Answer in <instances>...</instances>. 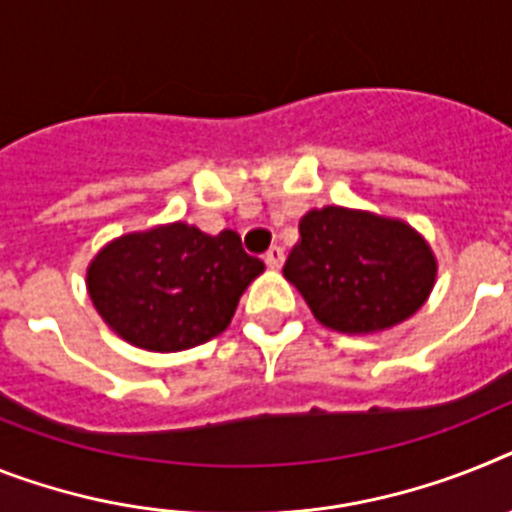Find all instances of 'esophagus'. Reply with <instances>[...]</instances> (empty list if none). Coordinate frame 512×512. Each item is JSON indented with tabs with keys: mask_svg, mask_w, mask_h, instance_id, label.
<instances>
[{
	"mask_svg": "<svg viewBox=\"0 0 512 512\" xmlns=\"http://www.w3.org/2000/svg\"><path fill=\"white\" fill-rule=\"evenodd\" d=\"M265 265L273 270H278L283 265V249L281 247H270L268 252H265Z\"/></svg>",
	"mask_w": 512,
	"mask_h": 512,
	"instance_id": "34e87169",
	"label": "esophagus"
}]
</instances>
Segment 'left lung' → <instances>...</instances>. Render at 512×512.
<instances>
[{"mask_svg": "<svg viewBox=\"0 0 512 512\" xmlns=\"http://www.w3.org/2000/svg\"><path fill=\"white\" fill-rule=\"evenodd\" d=\"M283 278L294 283L320 325L369 336L422 309L435 289L437 257L401 218L325 205L299 221V242Z\"/></svg>", "mask_w": 512, "mask_h": 512, "instance_id": "1", "label": "left lung"}]
</instances>
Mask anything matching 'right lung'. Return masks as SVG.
<instances>
[{"mask_svg":"<svg viewBox=\"0 0 512 512\" xmlns=\"http://www.w3.org/2000/svg\"><path fill=\"white\" fill-rule=\"evenodd\" d=\"M265 270L231 229L174 221L111 239L85 270L90 302L122 341L171 354L221 336Z\"/></svg>","mask_w":512,"mask_h":512,"instance_id":"obj_1","label":"right lung"}]
</instances>
